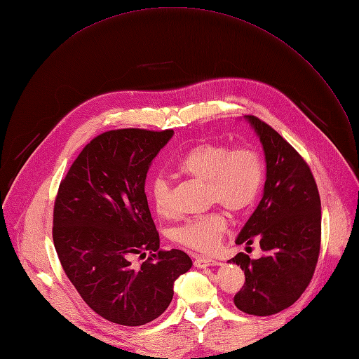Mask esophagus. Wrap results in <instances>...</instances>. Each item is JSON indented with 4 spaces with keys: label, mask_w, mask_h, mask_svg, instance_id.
<instances>
[{
    "label": "esophagus",
    "mask_w": 359,
    "mask_h": 359,
    "mask_svg": "<svg viewBox=\"0 0 359 359\" xmlns=\"http://www.w3.org/2000/svg\"><path fill=\"white\" fill-rule=\"evenodd\" d=\"M194 263H195L196 268H210V266L219 265L218 260L211 259V257H206V256H196Z\"/></svg>",
    "instance_id": "esophagus-1"
}]
</instances>
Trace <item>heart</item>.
I'll list each match as a JSON object with an SVG mask.
<instances>
[{"label": "heart", "instance_id": "1", "mask_svg": "<svg viewBox=\"0 0 359 359\" xmlns=\"http://www.w3.org/2000/svg\"><path fill=\"white\" fill-rule=\"evenodd\" d=\"M176 168L180 175L205 183L208 201L219 203L231 214H240L252 206L265 177V164L255 148L231 149L219 142H201L187 149ZM149 196L157 214L165 217L172 212L170 183L165 177L153 179ZM225 229L227 218L214 211L186 221L176 230L175 238L186 248L210 253L219 246Z\"/></svg>", "mask_w": 359, "mask_h": 359}]
</instances>
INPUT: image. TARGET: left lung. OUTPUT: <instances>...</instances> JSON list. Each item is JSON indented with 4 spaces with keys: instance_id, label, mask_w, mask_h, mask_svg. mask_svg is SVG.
Here are the masks:
<instances>
[{
    "instance_id": "8db88e82",
    "label": "left lung",
    "mask_w": 359,
    "mask_h": 359,
    "mask_svg": "<svg viewBox=\"0 0 359 359\" xmlns=\"http://www.w3.org/2000/svg\"><path fill=\"white\" fill-rule=\"evenodd\" d=\"M257 134L266 160L263 196L236 244L257 241L263 255L237 253L230 263L246 282L234 295L238 310L271 316L292 306L313 278L322 240V203L309 164L290 142L256 116H244Z\"/></svg>"
}]
</instances>
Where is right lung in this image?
<instances>
[{
    "label": "right lung",
    "instance_id": "right-lung-1",
    "mask_svg": "<svg viewBox=\"0 0 359 359\" xmlns=\"http://www.w3.org/2000/svg\"><path fill=\"white\" fill-rule=\"evenodd\" d=\"M173 129L107 130L91 140L61 182L53 206V244L86 304L122 326L161 316L175 280L192 266L184 252L160 250L145 179ZM149 257L130 265L138 254Z\"/></svg>",
    "mask_w": 359,
    "mask_h": 359
}]
</instances>
